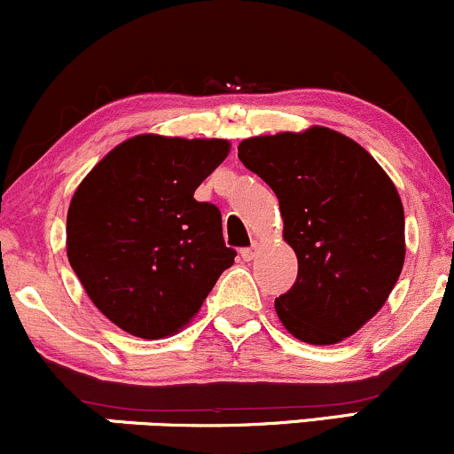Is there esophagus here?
I'll return each mask as SVG.
<instances>
[{
    "label": "esophagus",
    "instance_id": "esophagus-1",
    "mask_svg": "<svg viewBox=\"0 0 454 454\" xmlns=\"http://www.w3.org/2000/svg\"><path fill=\"white\" fill-rule=\"evenodd\" d=\"M241 258L245 260V262H249V260L256 258V247H245V249H241Z\"/></svg>",
    "mask_w": 454,
    "mask_h": 454
}]
</instances>
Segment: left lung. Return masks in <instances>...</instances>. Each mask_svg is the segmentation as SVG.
Wrapping results in <instances>:
<instances>
[{
    "label": "left lung",
    "mask_w": 454,
    "mask_h": 454,
    "mask_svg": "<svg viewBox=\"0 0 454 454\" xmlns=\"http://www.w3.org/2000/svg\"><path fill=\"white\" fill-rule=\"evenodd\" d=\"M239 160L275 192L299 258L294 286L275 299L279 320L314 346L354 335L403 269L397 187L361 145L320 126L243 140Z\"/></svg>",
    "instance_id": "obj_1"
}]
</instances>
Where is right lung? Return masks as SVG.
<instances>
[{
  "mask_svg": "<svg viewBox=\"0 0 454 454\" xmlns=\"http://www.w3.org/2000/svg\"><path fill=\"white\" fill-rule=\"evenodd\" d=\"M226 140L155 134L114 147L67 209V260L93 305L129 335L160 340L198 314L234 252L222 213L196 187L226 160Z\"/></svg>",
  "mask_w": 454,
  "mask_h": 454,
  "instance_id": "right-lung-1",
  "label": "right lung"
}]
</instances>
